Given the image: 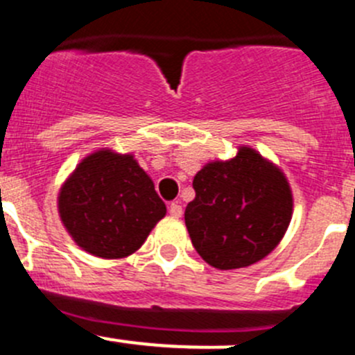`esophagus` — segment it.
Here are the masks:
<instances>
[{
  "mask_svg": "<svg viewBox=\"0 0 355 355\" xmlns=\"http://www.w3.org/2000/svg\"><path fill=\"white\" fill-rule=\"evenodd\" d=\"M182 213H184V209H182L180 202H171V205H170V215L173 216V218H180Z\"/></svg>",
  "mask_w": 355,
  "mask_h": 355,
  "instance_id": "esophagus-1",
  "label": "esophagus"
}]
</instances>
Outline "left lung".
<instances>
[{"mask_svg": "<svg viewBox=\"0 0 355 355\" xmlns=\"http://www.w3.org/2000/svg\"><path fill=\"white\" fill-rule=\"evenodd\" d=\"M196 198L185 208L192 246L220 270L257 263L279 244L293 215L283 171L251 147L196 173Z\"/></svg>", "mask_w": 355, "mask_h": 355, "instance_id": "left-lung-1", "label": "left lung"}]
</instances>
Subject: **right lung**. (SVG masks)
I'll use <instances>...</instances> for the list:
<instances>
[{"label":"right lung","mask_w":355,"mask_h":355,"mask_svg":"<svg viewBox=\"0 0 355 355\" xmlns=\"http://www.w3.org/2000/svg\"><path fill=\"white\" fill-rule=\"evenodd\" d=\"M57 202L74 243L107 260L135 253L166 215L154 182L133 154L111 149L86 156L62 184Z\"/></svg>","instance_id":"right-lung-1"}]
</instances>
